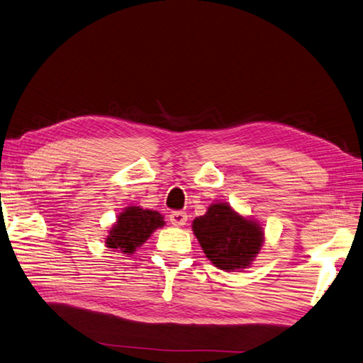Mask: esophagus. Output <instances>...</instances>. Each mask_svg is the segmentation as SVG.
<instances>
[{
	"mask_svg": "<svg viewBox=\"0 0 363 363\" xmlns=\"http://www.w3.org/2000/svg\"><path fill=\"white\" fill-rule=\"evenodd\" d=\"M169 222H171L174 226H183V225H186V222H188L186 212H184V211H172L171 214H169Z\"/></svg>",
	"mask_w": 363,
	"mask_h": 363,
	"instance_id": "34e87169",
	"label": "esophagus"
}]
</instances>
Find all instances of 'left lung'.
<instances>
[{
	"mask_svg": "<svg viewBox=\"0 0 363 363\" xmlns=\"http://www.w3.org/2000/svg\"><path fill=\"white\" fill-rule=\"evenodd\" d=\"M206 257L217 268L235 271L250 267L263 243L259 223L238 216L228 203H216L192 223Z\"/></svg>",
	"mask_w": 363,
	"mask_h": 363,
	"instance_id": "left-lung-1",
	"label": "left lung"
}]
</instances>
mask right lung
<instances>
[{
	"label": "right lung",
	"mask_w": 363,
	"mask_h": 363,
	"mask_svg": "<svg viewBox=\"0 0 363 363\" xmlns=\"http://www.w3.org/2000/svg\"><path fill=\"white\" fill-rule=\"evenodd\" d=\"M164 222L160 212L129 206L118 216L117 225L111 229L106 238V245L121 252L132 254L147 240L157 228H162Z\"/></svg>",
	"instance_id": "obj_1"
}]
</instances>
